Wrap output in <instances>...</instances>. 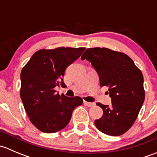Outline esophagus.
Returning <instances> with one entry per match:
<instances>
[{
    "label": "esophagus",
    "mask_w": 157,
    "mask_h": 157,
    "mask_svg": "<svg viewBox=\"0 0 157 157\" xmlns=\"http://www.w3.org/2000/svg\"><path fill=\"white\" fill-rule=\"evenodd\" d=\"M83 104L88 107H92L95 105L94 102H86V101H84V102H83Z\"/></svg>",
    "instance_id": "esophagus-1"
}]
</instances>
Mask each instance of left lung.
<instances>
[{
	"label": "left lung",
	"instance_id": "obj_1",
	"mask_svg": "<svg viewBox=\"0 0 157 157\" xmlns=\"http://www.w3.org/2000/svg\"><path fill=\"white\" fill-rule=\"evenodd\" d=\"M82 60H87L96 70L100 86L109 87L112 105L96 103L103 115L95 125L108 135L119 136L131 128L144 102V77L134 61L122 52L106 48L85 51Z\"/></svg>",
	"mask_w": 157,
	"mask_h": 157
}]
</instances>
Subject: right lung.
Segmentation results:
<instances>
[{
  "mask_svg": "<svg viewBox=\"0 0 157 157\" xmlns=\"http://www.w3.org/2000/svg\"><path fill=\"white\" fill-rule=\"evenodd\" d=\"M85 48L61 47L33 54L20 74V97L32 124L44 133H55L67 125L73 111L82 105L79 96H60L55 86H64L65 69L80 58Z\"/></svg>",
  "mask_w": 157,
  "mask_h": 157,
  "instance_id": "right-lung-1",
  "label": "right lung"
}]
</instances>
